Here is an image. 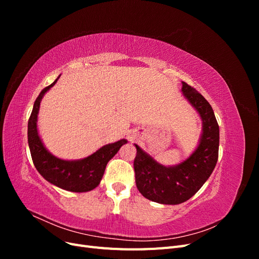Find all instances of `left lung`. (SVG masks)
Returning <instances> with one entry per match:
<instances>
[{"label": "left lung", "instance_id": "1", "mask_svg": "<svg viewBox=\"0 0 259 259\" xmlns=\"http://www.w3.org/2000/svg\"><path fill=\"white\" fill-rule=\"evenodd\" d=\"M184 96L202 119V136L193 153L174 166H164L136 147L135 180L139 192L161 204H180L197 193L216 166L219 148V126L208 101L192 86L183 82Z\"/></svg>", "mask_w": 259, "mask_h": 259}]
</instances>
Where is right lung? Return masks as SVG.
<instances>
[{
	"instance_id": "1",
	"label": "right lung",
	"mask_w": 259,
	"mask_h": 259,
	"mask_svg": "<svg viewBox=\"0 0 259 259\" xmlns=\"http://www.w3.org/2000/svg\"><path fill=\"white\" fill-rule=\"evenodd\" d=\"M58 79L59 76L51 85L42 90L34 101L28 122V144L31 158L38 173L49 183L72 192L91 191L99 185L107 163L113 158L124 144L127 143V140L121 139L116 143L106 145L88 158L81 160H61L50 153L38 136L36 121L44 94L55 85Z\"/></svg>"
}]
</instances>
